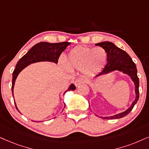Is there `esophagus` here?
Segmentation results:
<instances>
[{"mask_svg": "<svg viewBox=\"0 0 149 149\" xmlns=\"http://www.w3.org/2000/svg\"><path fill=\"white\" fill-rule=\"evenodd\" d=\"M86 82V80L84 78H78L76 79V80L74 81V84L76 86L80 85V84L84 83V82Z\"/></svg>", "mask_w": 149, "mask_h": 149, "instance_id": "obj_1", "label": "esophagus"}]
</instances>
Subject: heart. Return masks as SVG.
I'll list each match as a JSON object with an SVG mask.
<instances>
[{"instance_id": "b5f03b06", "label": "heart", "mask_w": 149, "mask_h": 149, "mask_svg": "<svg viewBox=\"0 0 149 149\" xmlns=\"http://www.w3.org/2000/svg\"><path fill=\"white\" fill-rule=\"evenodd\" d=\"M107 61V53L102 47L80 46L73 49L66 58L70 68L83 69L86 73H97L104 67Z\"/></svg>"}]
</instances>
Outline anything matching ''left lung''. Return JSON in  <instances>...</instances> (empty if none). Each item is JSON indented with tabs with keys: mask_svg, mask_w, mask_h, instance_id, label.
<instances>
[{
	"mask_svg": "<svg viewBox=\"0 0 149 149\" xmlns=\"http://www.w3.org/2000/svg\"><path fill=\"white\" fill-rule=\"evenodd\" d=\"M95 45H98L106 50L107 53V61H108L103 70L100 73H99L96 76H100L103 73L110 72L111 71L119 70L129 74L131 77V79L133 82H135L136 97L133 101L131 107L128 109L126 111L111 117H104L103 118L112 120L123 118V117L127 116L132 111L135 104H136L139 99V78L137 75V71L136 65L127 52L118 48L113 43L111 42H102L97 43Z\"/></svg>",
	"mask_w": 149,
	"mask_h": 149,
	"instance_id": "obj_1",
	"label": "left lung"
}]
</instances>
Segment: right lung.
I'll return each mask as SVG.
<instances>
[{"mask_svg": "<svg viewBox=\"0 0 149 149\" xmlns=\"http://www.w3.org/2000/svg\"><path fill=\"white\" fill-rule=\"evenodd\" d=\"M70 43L71 42H62L58 43L42 42L38 43V44L35 45L25 55L22 56L17 63L16 68H15L14 72H13L12 85L13 97H14L13 89H14L15 80H16V78L18 73L24 67H27L29 64L40 61H51L57 63L62 52L65 50V49L67 48L68 45H70ZM75 89H76V86H75L74 84H71L67 91H71V90L73 91ZM67 91H65V93ZM16 108L17 109L16 106Z\"/></svg>", "mask_w": 149, "mask_h": 149, "instance_id": "right-lung-1", "label": "right lung"}]
</instances>
